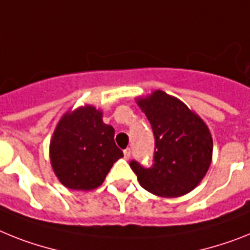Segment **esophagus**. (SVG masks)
I'll return each instance as SVG.
<instances>
[{"label":"esophagus","instance_id":"obj_1","mask_svg":"<svg viewBox=\"0 0 250 250\" xmlns=\"http://www.w3.org/2000/svg\"><path fill=\"white\" fill-rule=\"evenodd\" d=\"M123 154H125V160H128L129 157H131V148H125V150L123 151Z\"/></svg>","mask_w":250,"mask_h":250}]
</instances>
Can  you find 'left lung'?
<instances>
[{
    "instance_id": "8db88e82",
    "label": "left lung",
    "mask_w": 250,
    "mask_h": 250,
    "mask_svg": "<svg viewBox=\"0 0 250 250\" xmlns=\"http://www.w3.org/2000/svg\"><path fill=\"white\" fill-rule=\"evenodd\" d=\"M138 105L150 122L155 138L154 164L129 167L142 188L167 198L183 196L206 175L212 157L207 125L180 100L157 90Z\"/></svg>"
}]
</instances>
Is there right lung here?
<instances>
[{
	"label": "right lung",
	"mask_w": 250,
	"mask_h": 250,
	"mask_svg": "<svg viewBox=\"0 0 250 250\" xmlns=\"http://www.w3.org/2000/svg\"><path fill=\"white\" fill-rule=\"evenodd\" d=\"M94 106L79 108L58 123L50 142V163L60 182L70 189L90 190L104 182L123 151L114 128Z\"/></svg>",
	"instance_id": "right-lung-1"
}]
</instances>
